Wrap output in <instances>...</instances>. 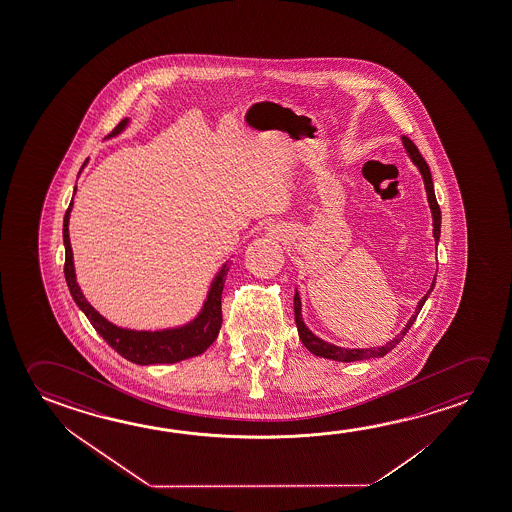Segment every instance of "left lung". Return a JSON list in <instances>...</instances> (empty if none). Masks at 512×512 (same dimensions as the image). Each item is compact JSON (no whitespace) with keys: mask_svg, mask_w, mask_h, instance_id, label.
<instances>
[{"mask_svg":"<svg viewBox=\"0 0 512 512\" xmlns=\"http://www.w3.org/2000/svg\"><path fill=\"white\" fill-rule=\"evenodd\" d=\"M402 145H404V149L408 152L409 158H411V161L417 165L418 170L422 173V177H424L425 191H427V202H429L431 213H433L434 241L438 243V241H440L441 232V211L440 205L436 202V195H434L431 170H429V166L425 163V159L422 158V154L418 152L417 145L411 142L408 136H402ZM434 284H436V275H434L431 289L427 291L424 298L418 301L417 310H415V314L411 315V319H409L408 324L404 326V330H402L394 340L386 342L385 346L370 347V349H344V347L333 346V344H328V342H324L323 339L315 337L314 333L308 330L305 323H303V317H301V299H299L298 291H296V294H294V319H296V326H298L299 339H301V342L305 344V347H307L310 353H314L315 356L330 358V360H335V362H358V360H365V358H378V356H385L388 351H392V349H394V347L404 339V335H406L409 328L413 326L415 319H417L418 312H420L422 307H424L425 299L429 298V294L433 291Z\"/></svg>","mask_w":512,"mask_h":512,"instance_id":"1","label":"left lung"}]
</instances>
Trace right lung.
<instances>
[{"label":"right lung","instance_id":"right-lung-1","mask_svg":"<svg viewBox=\"0 0 512 512\" xmlns=\"http://www.w3.org/2000/svg\"><path fill=\"white\" fill-rule=\"evenodd\" d=\"M127 122H129L127 118L118 122V126L111 131L110 136L122 133L126 129ZM74 193H76V189H74ZM71 211L72 200L67 213H65V218H63V244H65L63 273H65V282L69 285L72 299L85 312L95 331L120 356H124L129 362L138 363V365L181 362L186 358H193V356L204 353L205 349L213 344L216 337H218V333H220L221 321H223V317H221V292H223V284H225V276H227V264L220 269V273L214 278L202 312L191 323L184 324L181 328L161 331H134L118 328L110 321H106L103 315L99 314L88 303L85 296H83V292L79 289L78 282H76L74 262H72L71 239H69V216H71Z\"/></svg>","mask_w":512,"mask_h":512}]
</instances>
